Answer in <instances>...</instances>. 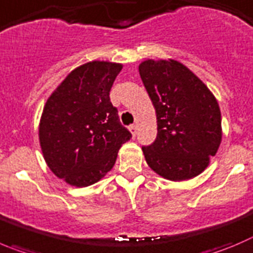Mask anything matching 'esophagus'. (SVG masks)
<instances>
[{"mask_svg": "<svg viewBox=\"0 0 253 253\" xmlns=\"http://www.w3.org/2000/svg\"><path fill=\"white\" fill-rule=\"evenodd\" d=\"M130 131H131V134H133V136L134 138H135V135H136V125L135 124H133V125H130Z\"/></svg>", "mask_w": 253, "mask_h": 253, "instance_id": "34e87169", "label": "esophagus"}]
</instances>
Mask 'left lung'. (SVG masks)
<instances>
[{"mask_svg": "<svg viewBox=\"0 0 253 253\" xmlns=\"http://www.w3.org/2000/svg\"><path fill=\"white\" fill-rule=\"evenodd\" d=\"M139 73L156 112L158 135L143 146L149 167L171 181L197 176L221 143V112L208 86L176 61H148Z\"/></svg>", "mask_w": 253, "mask_h": 253, "instance_id": "obj_1", "label": "left lung"}]
</instances>
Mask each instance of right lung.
Listing matches in <instances>:
<instances>
[{"label":"right lung","mask_w":253,"mask_h":253,"mask_svg":"<svg viewBox=\"0 0 253 253\" xmlns=\"http://www.w3.org/2000/svg\"><path fill=\"white\" fill-rule=\"evenodd\" d=\"M123 66L89 62L67 76L43 108L40 143L48 168L77 187L99 181L131 134L109 98Z\"/></svg>","instance_id":"1"}]
</instances>
